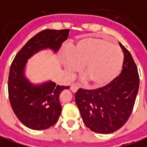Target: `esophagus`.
Masks as SVG:
<instances>
[{"mask_svg":"<svg viewBox=\"0 0 147 147\" xmlns=\"http://www.w3.org/2000/svg\"><path fill=\"white\" fill-rule=\"evenodd\" d=\"M71 91H72V92H76L77 91H78V89H79V87L77 86L76 84H71Z\"/></svg>","mask_w":147,"mask_h":147,"instance_id":"esophagus-1","label":"esophagus"}]
</instances>
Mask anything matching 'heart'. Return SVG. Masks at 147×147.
Here are the masks:
<instances>
[{"label": "heart", "instance_id": "b5f03b06", "mask_svg": "<svg viewBox=\"0 0 147 147\" xmlns=\"http://www.w3.org/2000/svg\"><path fill=\"white\" fill-rule=\"evenodd\" d=\"M63 58L67 71L75 74L84 66L83 73L94 87L112 82L122 70L123 56L115 45L101 37L81 39Z\"/></svg>", "mask_w": 147, "mask_h": 147}]
</instances>
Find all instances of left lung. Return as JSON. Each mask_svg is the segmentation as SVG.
<instances>
[{"instance_id": "obj_1", "label": "left lung", "mask_w": 147, "mask_h": 147, "mask_svg": "<svg viewBox=\"0 0 147 147\" xmlns=\"http://www.w3.org/2000/svg\"><path fill=\"white\" fill-rule=\"evenodd\" d=\"M123 52L119 76L95 90L79 89L75 99L86 127L98 134L118 131L127 123L134 107L139 88L138 68L130 52L119 43Z\"/></svg>"}]
</instances>
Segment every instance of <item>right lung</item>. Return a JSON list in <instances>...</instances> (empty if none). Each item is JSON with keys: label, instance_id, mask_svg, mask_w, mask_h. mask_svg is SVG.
<instances>
[{"label": "right lung", "instance_id": "obj_1", "mask_svg": "<svg viewBox=\"0 0 147 147\" xmlns=\"http://www.w3.org/2000/svg\"><path fill=\"white\" fill-rule=\"evenodd\" d=\"M68 34L69 29L42 31L25 44L11 64L8 80L10 104L18 119L30 129L45 130L57 123L62 111L59 95L70 87L56 85L52 80L32 84L25 75L28 60L43 50L57 53Z\"/></svg>", "mask_w": 147, "mask_h": 147}]
</instances>
